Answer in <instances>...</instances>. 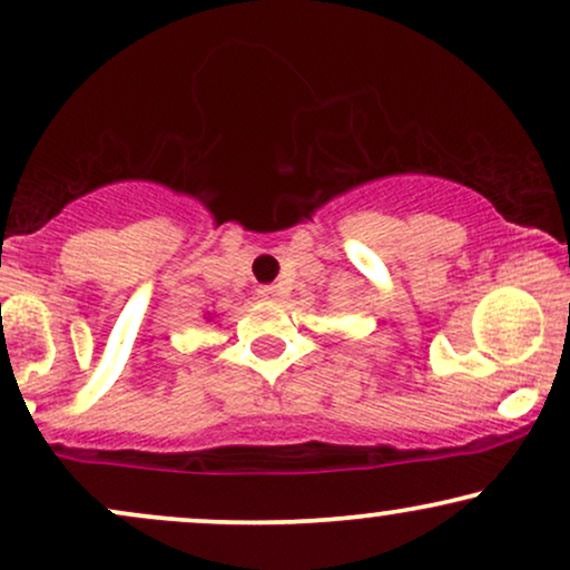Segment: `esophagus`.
I'll return each instance as SVG.
<instances>
[{"mask_svg": "<svg viewBox=\"0 0 570 570\" xmlns=\"http://www.w3.org/2000/svg\"><path fill=\"white\" fill-rule=\"evenodd\" d=\"M257 294H261V297L263 299H281V297H284V289H281V286H276V284H271V286H261V292H257Z\"/></svg>", "mask_w": 570, "mask_h": 570, "instance_id": "1", "label": "esophagus"}]
</instances>
